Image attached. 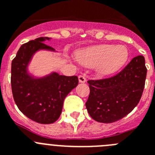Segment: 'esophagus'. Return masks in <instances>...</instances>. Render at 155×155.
<instances>
[{
  "instance_id": "obj_1",
  "label": "esophagus",
  "mask_w": 155,
  "mask_h": 155,
  "mask_svg": "<svg viewBox=\"0 0 155 155\" xmlns=\"http://www.w3.org/2000/svg\"><path fill=\"white\" fill-rule=\"evenodd\" d=\"M78 81L80 83H85L86 82V78L84 75H80L78 76Z\"/></svg>"
}]
</instances>
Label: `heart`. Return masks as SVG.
I'll return each instance as SVG.
<instances>
[{"label": "heart", "mask_w": 155, "mask_h": 155, "mask_svg": "<svg viewBox=\"0 0 155 155\" xmlns=\"http://www.w3.org/2000/svg\"><path fill=\"white\" fill-rule=\"evenodd\" d=\"M76 58L84 67H94L99 76L109 77L124 68L128 61L129 52L122 45L99 44L79 50Z\"/></svg>", "instance_id": "1"}]
</instances>
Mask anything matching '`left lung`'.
Returning a JSON list of instances; mask_svg holds the SVG:
<instances>
[{
    "label": "left lung",
    "mask_w": 155,
    "mask_h": 155,
    "mask_svg": "<svg viewBox=\"0 0 155 155\" xmlns=\"http://www.w3.org/2000/svg\"><path fill=\"white\" fill-rule=\"evenodd\" d=\"M146 76L144 57L137 56L116 76L88 81L90 94L85 105L91 118L111 124L128 115L140 100Z\"/></svg>",
    "instance_id": "obj_1"
}]
</instances>
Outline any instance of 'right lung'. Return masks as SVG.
<instances>
[{"mask_svg": "<svg viewBox=\"0 0 155 155\" xmlns=\"http://www.w3.org/2000/svg\"><path fill=\"white\" fill-rule=\"evenodd\" d=\"M51 38L40 37L23 44L12 63V89L14 100L21 113L42 124L57 121L61 114L65 98L78 84L77 76H64L52 71L35 76L29 65L39 51L57 53L44 43Z\"/></svg>", "mask_w": 155, "mask_h": 155, "instance_id": "obj_1", "label": "right lung"}]
</instances>
